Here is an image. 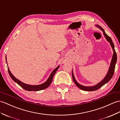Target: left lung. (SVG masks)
<instances>
[{"label":"left lung","instance_id":"8db88e82","mask_svg":"<svg viewBox=\"0 0 120 120\" xmlns=\"http://www.w3.org/2000/svg\"><path fill=\"white\" fill-rule=\"evenodd\" d=\"M96 26L98 27L99 29L101 30L102 31L103 33V35L104 36L105 38H106V40L109 42L110 44V46L111 47V48L113 50V54L112 56V59H111V62H110V64L109 66V69H108V71L105 77L104 78V79H103L101 82H99L98 84H97L96 85H94V86H83L82 85H81L78 82H77L76 81V79H75L74 75L73 73V70H72V77H73V79L74 83H75L78 87L80 89H81V90H85V91H94L96 90H98L100 88H101L102 86H103L104 84H105L106 83H107L108 82H109L110 80L112 78V77L113 75L114 74V71H115V65L116 62V60H117V56H116V52L115 51V46H114V44L112 42V41L111 40V39L110 37H109L106 34L104 30L103 29L102 27L100 26L99 25H96Z\"/></svg>","mask_w":120,"mask_h":120}]
</instances>
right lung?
<instances>
[{
  "label": "right lung",
  "mask_w": 120,
  "mask_h": 120,
  "mask_svg": "<svg viewBox=\"0 0 120 120\" xmlns=\"http://www.w3.org/2000/svg\"><path fill=\"white\" fill-rule=\"evenodd\" d=\"M5 59H6V62L8 65L7 61V57H5ZM59 68V65L56 68L52 71L51 75H50V76H49V78L47 79V80L45 82H44L41 84L36 85H29V84H26V83L22 82L20 80H19L18 79L16 78L13 76V75L11 73V72L10 71L9 68H8V72H9V74L11 78L12 79V80L16 82V83H17V84L19 85H20L22 88H23L24 90L27 91H39V90H44V89H45L47 87H49V85L51 84L54 75L55 74L56 72L57 71Z\"/></svg>",
  "instance_id": "right-lung-1"
}]
</instances>
